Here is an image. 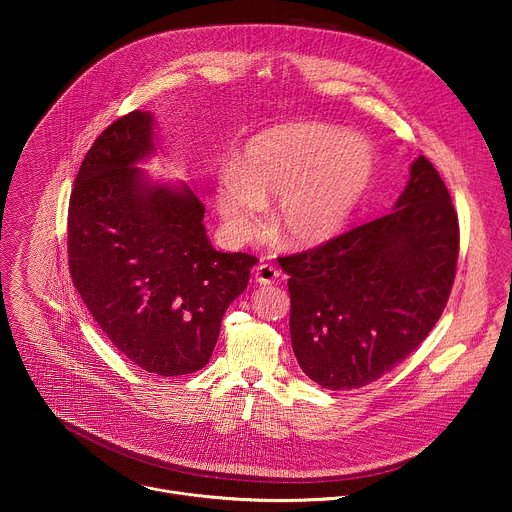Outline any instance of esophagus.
Returning a JSON list of instances; mask_svg holds the SVG:
<instances>
[{"label": "esophagus", "instance_id": "esophagus-1", "mask_svg": "<svg viewBox=\"0 0 512 512\" xmlns=\"http://www.w3.org/2000/svg\"><path fill=\"white\" fill-rule=\"evenodd\" d=\"M253 275H255V281H257V283H261V285H271V283H275V279L279 277V269H277L275 265H271V263H261V265L255 267Z\"/></svg>", "mask_w": 512, "mask_h": 512}]
</instances>
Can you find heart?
Listing matches in <instances>:
<instances>
[{"label": "heart", "instance_id": "obj_1", "mask_svg": "<svg viewBox=\"0 0 512 512\" xmlns=\"http://www.w3.org/2000/svg\"><path fill=\"white\" fill-rule=\"evenodd\" d=\"M371 143L316 121L289 123L251 137L237 162L216 178V208L235 241L263 225V204L276 200L273 229L296 247L332 239L369 190Z\"/></svg>", "mask_w": 512, "mask_h": 512}]
</instances>
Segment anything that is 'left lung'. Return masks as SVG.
Instances as JSON below:
<instances>
[{"label":"left lung","mask_w":512,"mask_h":512,"mask_svg":"<svg viewBox=\"0 0 512 512\" xmlns=\"http://www.w3.org/2000/svg\"><path fill=\"white\" fill-rule=\"evenodd\" d=\"M458 253L452 196L419 156L391 214L277 257L289 275V334L302 371L330 391L393 371L440 320Z\"/></svg>","instance_id":"1"}]
</instances>
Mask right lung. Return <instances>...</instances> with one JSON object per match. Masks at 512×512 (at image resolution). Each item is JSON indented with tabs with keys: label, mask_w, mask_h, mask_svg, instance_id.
<instances>
[{
	"label": "right lung",
	"mask_w": 512,
	"mask_h": 512,
	"mask_svg": "<svg viewBox=\"0 0 512 512\" xmlns=\"http://www.w3.org/2000/svg\"><path fill=\"white\" fill-rule=\"evenodd\" d=\"M152 150V115L143 111L119 117L95 139L68 202V271L125 358L178 377L208 362L221 320L259 259L212 249L192 190L141 182L133 164Z\"/></svg>",
	"instance_id": "right-lung-1"
}]
</instances>
